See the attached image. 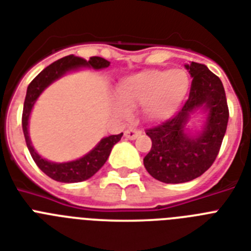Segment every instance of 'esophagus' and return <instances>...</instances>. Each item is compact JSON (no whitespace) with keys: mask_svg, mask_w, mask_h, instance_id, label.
<instances>
[{"mask_svg":"<svg viewBox=\"0 0 251 251\" xmlns=\"http://www.w3.org/2000/svg\"><path fill=\"white\" fill-rule=\"evenodd\" d=\"M140 134H141V130L136 129V128H128V129H126V132H124V136H126L127 138H129V140L137 138Z\"/></svg>","mask_w":251,"mask_h":251,"instance_id":"esophagus-1","label":"esophagus"}]
</instances>
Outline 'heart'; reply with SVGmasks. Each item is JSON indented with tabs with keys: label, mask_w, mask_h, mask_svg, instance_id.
I'll return each mask as SVG.
<instances>
[{
	"label": "heart",
	"mask_w": 251,
	"mask_h": 251,
	"mask_svg": "<svg viewBox=\"0 0 251 251\" xmlns=\"http://www.w3.org/2000/svg\"><path fill=\"white\" fill-rule=\"evenodd\" d=\"M190 90V78L183 70L148 69L127 76L117 87V111L127 117L129 107L141 106L149 122H161L177 111Z\"/></svg>",
	"instance_id": "obj_1"
}]
</instances>
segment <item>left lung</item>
Instances as JSON below:
<instances>
[{
	"label": "left lung",
	"mask_w": 251,
	"mask_h": 251,
	"mask_svg": "<svg viewBox=\"0 0 251 251\" xmlns=\"http://www.w3.org/2000/svg\"><path fill=\"white\" fill-rule=\"evenodd\" d=\"M192 76L188 99L181 110L159 126L145 130L151 138V150L144 165L155 179L164 183H182L200 177L212 167L219 152L227 123L228 105L223 84L204 64L186 65ZM208 110V121L198 138L184 133V124L195 110Z\"/></svg>",
	"instance_id": "8db88e82"
}]
</instances>
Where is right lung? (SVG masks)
<instances>
[{"label":"right lung","mask_w":251,"mask_h":251,"mask_svg":"<svg viewBox=\"0 0 251 251\" xmlns=\"http://www.w3.org/2000/svg\"><path fill=\"white\" fill-rule=\"evenodd\" d=\"M109 65H110V63L107 60H105L103 57H99V56H92L88 61L74 55L65 56L63 59L57 60L47 68H45L28 86L22 117L23 132H24L26 146H28V150L32 155L33 160L38 165L39 169L55 181L73 183V182L86 181V179L92 177L106 163L111 152V149L118 141H121L123 133L113 134V136L102 138L96 148L78 160L69 161V163H51V161H47L41 158L30 144V138H29L28 134V121L33 105H34L39 95L42 93V91L49 84L52 83L53 80L64 75L66 72L78 69L82 66H90L93 69H102V68H107Z\"/></svg>","instance_id":"add662e5"}]
</instances>
